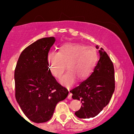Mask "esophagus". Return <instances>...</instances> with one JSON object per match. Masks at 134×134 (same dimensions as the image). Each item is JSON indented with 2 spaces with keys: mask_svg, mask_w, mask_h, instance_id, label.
I'll list each match as a JSON object with an SVG mask.
<instances>
[{
  "mask_svg": "<svg viewBox=\"0 0 134 134\" xmlns=\"http://www.w3.org/2000/svg\"><path fill=\"white\" fill-rule=\"evenodd\" d=\"M67 98H68V99H69V100L72 99V94H71V93L70 92H69V94L68 97H67Z\"/></svg>",
  "mask_w": 134,
  "mask_h": 134,
  "instance_id": "34e87169",
  "label": "esophagus"
}]
</instances>
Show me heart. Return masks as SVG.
Returning <instances> with one entry per match:
<instances>
[{"mask_svg": "<svg viewBox=\"0 0 134 134\" xmlns=\"http://www.w3.org/2000/svg\"><path fill=\"white\" fill-rule=\"evenodd\" d=\"M50 72L56 78H60L67 65L69 71L60 79L63 86L70 87L75 83L76 77L80 80L88 78L94 71L98 61L95 48L75 43H69L60 47L59 52H50L47 56Z\"/></svg>", "mask_w": 134, "mask_h": 134, "instance_id": "b5f03b06", "label": "heart"}]
</instances>
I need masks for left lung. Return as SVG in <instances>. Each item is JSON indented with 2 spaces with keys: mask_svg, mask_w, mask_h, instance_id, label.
I'll return each instance as SVG.
<instances>
[{
  "mask_svg": "<svg viewBox=\"0 0 134 134\" xmlns=\"http://www.w3.org/2000/svg\"><path fill=\"white\" fill-rule=\"evenodd\" d=\"M98 49V45L96 46ZM100 59L88 78L70 91L74 100H80V109L75 112L80 119L93 118L106 107L115 91L114 67L108 55L100 48Z\"/></svg>",
  "mask_w": 134,
  "mask_h": 134,
  "instance_id": "1",
  "label": "left lung"
}]
</instances>
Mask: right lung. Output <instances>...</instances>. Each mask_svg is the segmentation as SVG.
Returning a JSON list of instances; mask_svg holds the SVG:
<instances>
[{"mask_svg":"<svg viewBox=\"0 0 134 134\" xmlns=\"http://www.w3.org/2000/svg\"><path fill=\"white\" fill-rule=\"evenodd\" d=\"M55 41L54 37H45L28 46L20 55L15 70L16 100L27 118L36 123L49 121L56 104L69 94L48 67L47 56Z\"/></svg>","mask_w":134,"mask_h":134,"instance_id":"add662e5","label":"right lung"}]
</instances>
